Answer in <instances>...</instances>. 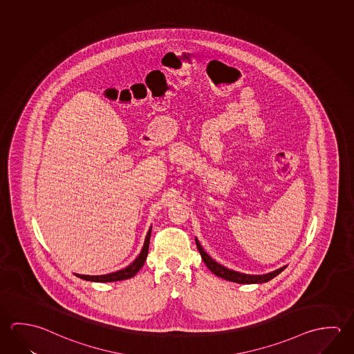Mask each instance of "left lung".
I'll list each match as a JSON object with an SVG mask.
<instances>
[{"label":"left lung","instance_id":"obj_1","mask_svg":"<svg viewBox=\"0 0 354 354\" xmlns=\"http://www.w3.org/2000/svg\"><path fill=\"white\" fill-rule=\"evenodd\" d=\"M195 241H196L198 252L201 254V259L204 261L205 265L209 267L211 272L215 273L216 276L221 277V279L231 281V282H236V283H263V282H267V281L272 279L273 277H276L279 273L282 272L286 268V266L281 267L279 270H276L273 272L266 273V274H246V273L236 272V271H232V270H229L226 267L218 265L217 262L211 259L209 254L205 252L198 240H195Z\"/></svg>","mask_w":354,"mask_h":354}]
</instances>
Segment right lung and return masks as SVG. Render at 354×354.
<instances>
[{
	"label": "right lung",
	"instance_id": "obj_1",
	"mask_svg": "<svg viewBox=\"0 0 354 354\" xmlns=\"http://www.w3.org/2000/svg\"><path fill=\"white\" fill-rule=\"evenodd\" d=\"M150 232H151V230H149L148 235L145 237V242H144V246L142 251H140V254L129 266L125 267V268L117 271V272L102 274V276H86V274H75V276H78L80 279H86V281H93V282H114V281L131 279L143 267L144 262L147 260L148 250H149Z\"/></svg>",
	"mask_w": 354,
	"mask_h": 354
}]
</instances>
